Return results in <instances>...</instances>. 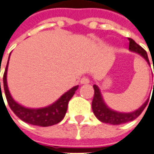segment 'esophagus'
<instances>
[{
    "label": "esophagus",
    "instance_id": "obj_1",
    "mask_svg": "<svg viewBox=\"0 0 154 154\" xmlns=\"http://www.w3.org/2000/svg\"><path fill=\"white\" fill-rule=\"evenodd\" d=\"M89 82V79L88 77H82L80 80V83L81 84H86V83H88Z\"/></svg>",
    "mask_w": 154,
    "mask_h": 154
}]
</instances>
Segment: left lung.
Masks as SVG:
<instances>
[{
	"label": "left lung",
	"mask_w": 154,
	"mask_h": 154,
	"mask_svg": "<svg viewBox=\"0 0 154 154\" xmlns=\"http://www.w3.org/2000/svg\"><path fill=\"white\" fill-rule=\"evenodd\" d=\"M128 40H129L130 51H134L136 53L139 54L141 56H143V58L147 60V63L150 65L146 51L139 45H137L132 38H128ZM94 99H93V102H92V109H93V111H94L95 116L103 123H109V124H112V125H121V124H124L126 122L133 121L142 114L148 102V99H147V101L143 103L142 107L139 108L137 110L132 113L125 114V113L116 112V111H114L112 109H109L106 106V104L103 102V98L101 96L98 86L94 85Z\"/></svg>",
	"instance_id": "8db88e82"
}]
</instances>
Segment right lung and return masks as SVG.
<instances>
[{"instance_id": "right-lung-1", "label": "right lung", "mask_w": 154, "mask_h": 154, "mask_svg": "<svg viewBox=\"0 0 154 154\" xmlns=\"http://www.w3.org/2000/svg\"><path fill=\"white\" fill-rule=\"evenodd\" d=\"M7 66H8V62H7V67H6L5 72L3 75L4 91H5L7 103L9 104L11 110L14 112L17 116L26 123H29L31 125H38V126H50V125H55L63 120L65 115L66 113V110H67V105H68L69 101L72 98L76 90L78 88V86H76L72 89L67 91L55 103L48 107L42 108V109L24 108L17 103H16L9 93L7 84ZM1 94H2V90H1Z\"/></svg>"}]
</instances>
